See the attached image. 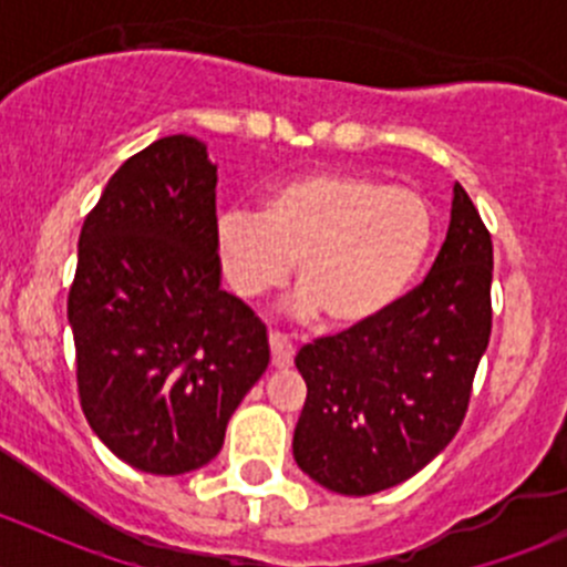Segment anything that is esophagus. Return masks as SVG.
Returning <instances> with one entry per match:
<instances>
[{
  "mask_svg": "<svg viewBox=\"0 0 567 567\" xmlns=\"http://www.w3.org/2000/svg\"><path fill=\"white\" fill-rule=\"evenodd\" d=\"M268 346H271V364L274 368H290V362H293V342L288 340L285 334H279V331H271L268 334Z\"/></svg>",
  "mask_w": 567,
  "mask_h": 567,
  "instance_id": "obj_1",
  "label": "esophagus"
}]
</instances>
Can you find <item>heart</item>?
<instances>
[{
  "mask_svg": "<svg viewBox=\"0 0 567 567\" xmlns=\"http://www.w3.org/2000/svg\"><path fill=\"white\" fill-rule=\"evenodd\" d=\"M436 219L414 188L357 173H305L279 183L260 214L225 210L216 251L244 299L282 288L296 264V316L326 312L334 329H359L390 312L431 255Z\"/></svg>",
  "mask_w": 567,
  "mask_h": 567,
  "instance_id": "obj_1",
  "label": "heart"
}]
</instances>
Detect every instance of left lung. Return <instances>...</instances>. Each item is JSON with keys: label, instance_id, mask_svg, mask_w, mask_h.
I'll return each mask as SVG.
<instances>
[{"label": "left lung", "instance_id": "left-lung-1", "mask_svg": "<svg viewBox=\"0 0 567 567\" xmlns=\"http://www.w3.org/2000/svg\"><path fill=\"white\" fill-rule=\"evenodd\" d=\"M494 247L461 183L431 274L390 312L296 357L307 400L293 458L323 488L368 496L405 483L458 433L491 337Z\"/></svg>", "mask_w": 567, "mask_h": 567}]
</instances>
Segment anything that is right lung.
<instances>
[{
  "instance_id": "add662e5",
  "label": "right lung",
  "mask_w": 567,
  "mask_h": 567,
  "mask_svg": "<svg viewBox=\"0 0 567 567\" xmlns=\"http://www.w3.org/2000/svg\"><path fill=\"white\" fill-rule=\"evenodd\" d=\"M68 323L82 411L120 461L173 477L219 455L271 353L221 290L205 142L164 136L109 177L79 236Z\"/></svg>"
}]
</instances>
